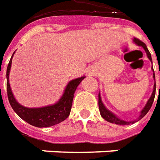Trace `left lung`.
Listing matches in <instances>:
<instances>
[{
	"label": "left lung",
	"instance_id": "left-lung-1",
	"mask_svg": "<svg viewBox=\"0 0 160 160\" xmlns=\"http://www.w3.org/2000/svg\"><path fill=\"white\" fill-rule=\"evenodd\" d=\"M132 41L134 42L137 46H142V47H143V49L145 50V52H146V53H147V58H149V60H150L151 62H152V60L151 53L149 52V51H148V49H147L146 44L143 43L142 41H140V39H138V38H133ZM152 70L153 71V69H152ZM152 78H153V79H154V81H155L154 71H153ZM155 92H156V82H154V85H153V90H152V96H151L150 98L148 99L147 102L146 103V105H145V107H144L143 108L141 109V111H140V116H139L136 120H134V121H131V122L122 120V119L119 118L116 114H114V113H112L110 110H108L107 108L105 107V105L103 104V102H102V97H101L100 93H99V96H98V104H99V110H100L101 115H102V117L104 120H106L107 122H111V123H114V124H116V125L125 126V125H130V124H133V123H135V122H139L140 119L143 118L144 116L147 114V112L150 110L151 107H152V102H153V100H154Z\"/></svg>",
	"mask_w": 160,
	"mask_h": 160
}]
</instances>
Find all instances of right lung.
I'll list each match as a JSON object with an SVG mask.
<instances>
[{"label": "right lung", "mask_w": 160, "mask_h": 160, "mask_svg": "<svg viewBox=\"0 0 160 160\" xmlns=\"http://www.w3.org/2000/svg\"><path fill=\"white\" fill-rule=\"evenodd\" d=\"M14 52L11 57L9 64L7 68L8 97L9 103L13 111L25 122L37 128H48V127H52V126L64 122L65 119L68 118V116L71 113L75 91L78 88V86L80 84V82L85 78V77L82 76L81 78L73 79L68 82L63 95L56 103L40 108L25 107L17 102L10 87L9 72L11 70L12 58H13Z\"/></svg>", "instance_id": "add662e5"}]
</instances>
